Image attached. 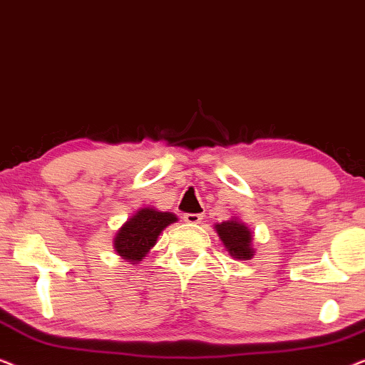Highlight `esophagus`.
Here are the masks:
<instances>
[{"label": "esophagus", "instance_id": "esophagus-1", "mask_svg": "<svg viewBox=\"0 0 365 365\" xmlns=\"http://www.w3.org/2000/svg\"><path fill=\"white\" fill-rule=\"evenodd\" d=\"M184 221L187 224H199L202 221V214H184Z\"/></svg>", "mask_w": 365, "mask_h": 365}]
</instances>
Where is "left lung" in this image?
<instances>
[{
  "label": "left lung",
  "mask_w": 365,
  "mask_h": 365,
  "mask_svg": "<svg viewBox=\"0 0 365 365\" xmlns=\"http://www.w3.org/2000/svg\"><path fill=\"white\" fill-rule=\"evenodd\" d=\"M214 229L231 257L239 261H249L254 257V252H256V249L252 247L254 234L241 219L234 216L229 221L214 224Z\"/></svg>",
  "instance_id": "1"
}]
</instances>
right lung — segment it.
Returning a JSON list of instances; mask_svg holds the SVG:
<instances>
[{
	"instance_id": "add662e5",
	"label": "right lung",
	"mask_w": 365,
	"mask_h": 365,
	"mask_svg": "<svg viewBox=\"0 0 365 365\" xmlns=\"http://www.w3.org/2000/svg\"><path fill=\"white\" fill-rule=\"evenodd\" d=\"M174 222H178V216L173 212L159 211L151 206L138 209L118 229L113 241L114 251L126 262L139 264L156 246L159 234Z\"/></svg>"
}]
</instances>
